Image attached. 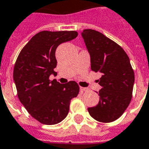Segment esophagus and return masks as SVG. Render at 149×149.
Listing matches in <instances>:
<instances>
[{"instance_id": "34e87169", "label": "esophagus", "mask_w": 149, "mask_h": 149, "mask_svg": "<svg viewBox=\"0 0 149 149\" xmlns=\"http://www.w3.org/2000/svg\"><path fill=\"white\" fill-rule=\"evenodd\" d=\"M88 90L87 88H84V87H80V92L81 93H85V92H87Z\"/></svg>"}]
</instances>
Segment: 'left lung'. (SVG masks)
I'll return each mask as SVG.
<instances>
[{
	"label": "left lung",
	"instance_id": "1",
	"mask_svg": "<svg viewBox=\"0 0 149 149\" xmlns=\"http://www.w3.org/2000/svg\"><path fill=\"white\" fill-rule=\"evenodd\" d=\"M81 36L90 55L91 69L102 74L98 80L102 87L100 101L88 111L97 121L113 122L124 113L132 98L134 73L130 59L121 47L98 31L84 29Z\"/></svg>",
	"mask_w": 149,
	"mask_h": 149
}]
</instances>
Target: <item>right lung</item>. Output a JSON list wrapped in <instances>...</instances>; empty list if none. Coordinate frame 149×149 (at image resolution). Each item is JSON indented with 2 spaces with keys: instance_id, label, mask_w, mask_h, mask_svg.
<instances>
[{
  "instance_id": "obj_1",
  "label": "right lung",
  "mask_w": 149,
  "mask_h": 149,
  "mask_svg": "<svg viewBox=\"0 0 149 149\" xmlns=\"http://www.w3.org/2000/svg\"><path fill=\"white\" fill-rule=\"evenodd\" d=\"M78 36L75 31H42L23 47L13 72L18 99L33 118L47 125L58 124L67 116L71 99L79 86L71 81L61 84L49 76L57 74L55 52L59 45Z\"/></svg>"
}]
</instances>
